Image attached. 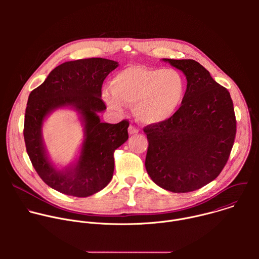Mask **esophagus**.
I'll return each instance as SVG.
<instances>
[{"mask_svg": "<svg viewBox=\"0 0 259 259\" xmlns=\"http://www.w3.org/2000/svg\"><path fill=\"white\" fill-rule=\"evenodd\" d=\"M138 129L135 127V126H132V125H130L129 126V128H128V132H129V134L130 135H133V134H137L138 133Z\"/></svg>", "mask_w": 259, "mask_h": 259, "instance_id": "esophagus-1", "label": "esophagus"}]
</instances>
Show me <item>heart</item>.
<instances>
[{"label":"heart","instance_id":"obj_1","mask_svg":"<svg viewBox=\"0 0 259 259\" xmlns=\"http://www.w3.org/2000/svg\"><path fill=\"white\" fill-rule=\"evenodd\" d=\"M104 89L102 98L117 113L125 103L133 104V113L144 124L167 121L181 106L187 93V81L176 69L130 65L117 72Z\"/></svg>","mask_w":259,"mask_h":259}]
</instances>
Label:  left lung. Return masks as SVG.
Segmentation results:
<instances>
[{
    "instance_id": "1",
    "label": "left lung",
    "mask_w": 259,
    "mask_h": 259,
    "mask_svg": "<svg viewBox=\"0 0 259 259\" xmlns=\"http://www.w3.org/2000/svg\"><path fill=\"white\" fill-rule=\"evenodd\" d=\"M187 77L179 109L143 131L149 140L145 168L152 180L172 193H189L214 180L233 149L237 122L227 88L193 59H163Z\"/></svg>"
}]
</instances>
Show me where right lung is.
Masks as SVG:
<instances>
[{
    "label": "right lung",
    "mask_w": 259,
    "mask_h": 259,
    "mask_svg": "<svg viewBox=\"0 0 259 259\" xmlns=\"http://www.w3.org/2000/svg\"><path fill=\"white\" fill-rule=\"evenodd\" d=\"M118 62L105 58L66 61L55 67L27 100L23 136L30 162L50 188L67 196L85 198L105 188L112 180L114 153L128 139L129 122H100L98 113L106 109L101 87ZM71 107L84 125L81 154L75 164L59 170L50 162L41 137L46 117L60 107Z\"/></svg>",
    "instance_id": "right-lung-1"
}]
</instances>
